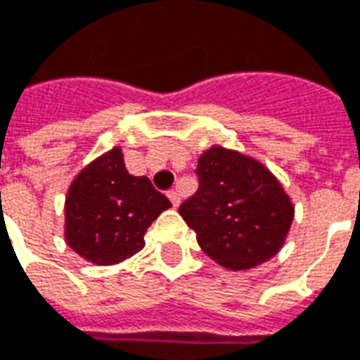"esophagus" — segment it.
<instances>
[{
	"label": "esophagus",
	"instance_id": "obj_1",
	"mask_svg": "<svg viewBox=\"0 0 360 360\" xmlns=\"http://www.w3.org/2000/svg\"><path fill=\"white\" fill-rule=\"evenodd\" d=\"M167 195H169L170 202H172L174 207H178V205H180V195H178V191H176V190H170L169 193H167Z\"/></svg>",
	"mask_w": 360,
	"mask_h": 360
}]
</instances>
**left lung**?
Here are the masks:
<instances>
[{"label":"left lung","instance_id":"8db88e82","mask_svg":"<svg viewBox=\"0 0 360 360\" xmlns=\"http://www.w3.org/2000/svg\"><path fill=\"white\" fill-rule=\"evenodd\" d=\"M199 188L180 205L207 256L228 269H248L279 252L294 207L279 180L237 151L212 146L199 158Z\"/></svg>","mask_w":360,"mask_h":360}]
</instances>
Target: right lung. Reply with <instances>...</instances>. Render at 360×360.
Listing matches in <instances>:
<instances>
[{"label": "right lung", "mask_w": 360, "mask_h": 360, "mask_svg": "<svg viewBox=\"0 0 360 360\" xmlns=\"http://www.w3.org/2000/svg\"><path fill=\"white\" fill-rule=\"evenodd\" d=\"M170 207L148 176H132L113 148L94 159L70 186L66 243L96 266H112L144 248L151 221Z\"/></svg>", "instance_id": "1"}]
</instances>
